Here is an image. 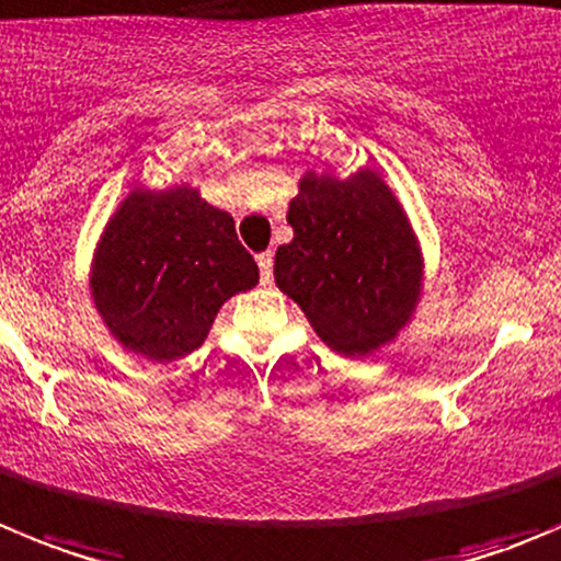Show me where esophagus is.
I'll return each instance as SVG.
<instances>
[{
	"instance_id": "1",
	"label": "esophagus",
	"mask_w": 561,
	"mask_h": 561,
	"mask_svg": "<svg viewBox=\"0 0 561 561\" xmlns=\"http://www.w3.org/2000/svg\"><path fill=\"white\" fill-rule=\"evenodd\" d=\"M256 265H260V279H263V285H271V279H274V254L271 251L260 254L256 256Z\"/></svg>"
}]
</instances>
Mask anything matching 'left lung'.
<instances>
[{
  "label": "left lung",
  "mask_w": 561,
  "mask_h": 561,
  "mask_svg": "<svg viewBox=\"0 0 561 561\" xmlns=\"http://www.w3.org/2000/svg\"><path fill=\"white\" fill-rule=\"evenodd\" d=\"M276 249V287L343 357H368L410 327L423 296V251L404 204L370 165L352 176L307 171Z\"/></svg>",
  "instance_id": "1"
}]
</instances>
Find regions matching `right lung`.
<instances>
[{"mask_svg":"<svg viewBox=\"0 0 561 561\" xmlns=\"http://www.w3.org/2000/svg\"><path fill=\"white\" fill-rule=\"evenodd\" d=\"M260 282L229 213L191 185H135L93 249V307L127 352L151 363L187 357L218 310Z\"/></svg>","mask_w":561,"mask_h":561,"instance_id":"right-lung-1","label":"right lung"}]
</instances>
